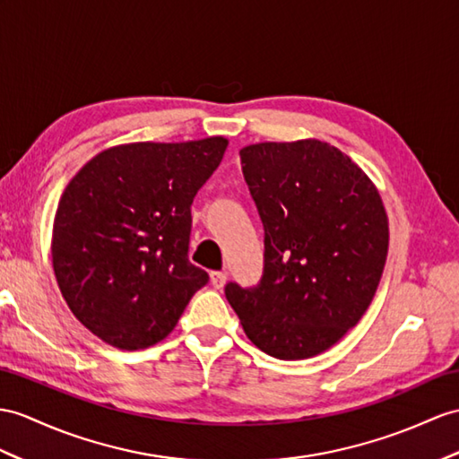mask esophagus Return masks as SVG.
<instances>
[{"mask_svg": "<svg viewBox=\"0 0 459 459\" xmlns=\"http://www.w3.org/2000/svg\"><path fill=\"white\" fill-rule=\"evenodd\" d=\"M226 281H228V276H226V273H220V271H214L210 274V282H212V286H214L216 290H221L223 288V284H226Z\"/></svg>", "mask_w": 459, "mask_h": 459, "instance_id": "1", "label": "esophagus"}]
</instances>
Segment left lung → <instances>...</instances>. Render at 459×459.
Masks as SVG:
<instances>
[{
    "label": "left lung",
    "mask_w": 459,
    "mask_h": 459,
    "mask_svg": "<svg viewBox=\"0 0 459 459\" xmlns=\"http://www.w3.org/2000/svg\"><path fill=\"white\" fill-rule=\"evenodd\" d=\"M264 226V273L226 298L263 352L304 360L362 319L382 278L389 226L372 178L316 138L261 142L239 152Z\"/></svg>",
    "instance_id": "1"
}]
</instances>
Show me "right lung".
Returning <instances> with one entry per match:
<instances>
[{"label": "right lung", "instance_id": "add662e5", "mask_svg": "<svg viewBox=\"0 0 459 459\" xmlns=\"http://www.w3.org/2000/svg\"><path fill=\"white\" fill-rule=\"evenodd\" d=\"M228 148L223 136L103 150L64 188L52 266L83 327L122 351L158 344L208 282L188 261L191 204Z\"/></svg>", "mask_w": 459, "mask_h": 459}]
</instances>
